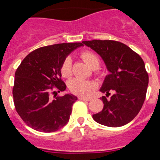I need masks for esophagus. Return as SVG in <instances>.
I'll return each instance as SVG.
<instances>
[{"mask_svg":"<svg viewBox=\"0 0 160 160\" xmlns=\"http://www.w3.org/2000/svg\"><path fill=\"white\" fill-rule=\"evenodd\" d=\"M79 99L81 100H85V101H90V100H91V98L84 97V96H80V97H79Z\"/></svg>","mask_w":160,"mask_h":160,"instance_id":"34e87169","label":"esophagus"}]
</instances>
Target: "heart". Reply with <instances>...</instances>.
<instances>
[{"label": "heart", "instance_id": "1", "mask_svg": "<svg viewBox=\"0 0 160 160\" xmlns=\"http://www.w3.org/2000/svg\"><path fill=\"white\" fill-rule=\"evenodd\" d=\"M81 57L92 69H97L100 66V58L91 51H85L81 54ZM60 71L63 76L69 77L72 74V60L70 56L64 60ZM69 88L73 93L80 95H89L95 88V83L91 80H83L80 78H73L69 82Z\"/></svg>", "mask_w": 160, "mask_h": 160}]
</instances>
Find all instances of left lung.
<instances>
[{"label": "left lung", "instance_id": "8db88e82", "mask_svg": "<svg viewBox=\"0 0 160 160\" xmlns=\"http://www.w3.org/2000/svg\"><path fill=\"white\" fill-rule=\"evenodd\" d=\"M104 60L109 74L100 90L104 108L93 114L95 121L108 127H120L139 114L146 96L149 75L144 60L126 45L115 41H83ZM110 92L113 95L107 99Z\"/></svg>", "mask_w": 160, "mask_h": 160}]
</instances>
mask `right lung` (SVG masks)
<instances>
[{
    "label": "right lung",
    "instance_id": "right-lung-1",
    "mask_svg": "<svg viewBox=\"0 0 160 160\" xmlns=\"http://www.w3.org/2000/svg\"><path fill=\"white\" fill-rule=\"evenodd\" d=\"M82 43L55 44L36 49L22 60L15 74L13 99L18 114L29 127L45 133L55 132L67 124L77 97L72 94L51 99L64 91L60 68L63 61Z\"/></svg>",
    "mask_w": 160,
    "mask_h": 160
}]
</instances>
